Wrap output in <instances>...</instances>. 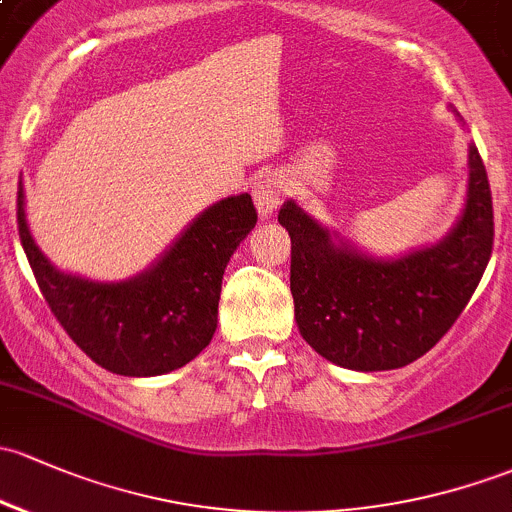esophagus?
<instances>
[{"label":"esophagus","mask_w":512,"mask_h":512,"mask_svg":"<svg viewBox=\"0 0 512 512\" xmlns=\"http://www.w3.org/2000/svg\"><path fill=\"white\" fill-rule=\"evenodd\" d=\"M285 180L278 178V175H261L254 183V202L256 210L263 219L271 217L276 212V207L285 200Z\"/></svg>","instance_id":"1"}]
</instances>
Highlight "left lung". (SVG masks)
Wrapping results in <instances>:
<instances>
[{
    "label": "left lung",
    "instance_id": "left-lung-1",
    "mask_svg": "<svg viewBox=\"0 0 512 512\" xmlns=\"http://www.w3.org/2000/svg\"><path fill=\"white\" fill-rule=\"evenodd\" d=\"M290 234V293L307 344L351 371H390L420 359L474 295L493 249V200L478 148L454 229L400 258L361 254L293 200L278 212Z\"/></svg>",
    "mask_w": 512,
    "mask_h": 512
}]
</instances>
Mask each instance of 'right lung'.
Returning <instances> with one entry per match:
<instances>
[{"label": "right lung", "instance_id": "right-lung-1", "mask_svg": "<svg viewBox=\"0 0 512 512\" xmlns=\"http://www.w3.org/2000/svg\"><path fill=\"white\" fill-rule=\"evenodd\" d=\"M251 195L207 207L173 246L136 278L95 283L58 271L29 232L19 183V239L48 307L95 364L119 376H163L195 359L217 329L222 276L256 227Z\"/></svg>", "mask_w": 512, "mask_h": 512}]
</instances>
